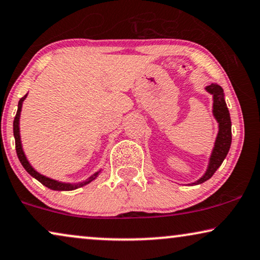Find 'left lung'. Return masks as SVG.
Listing matches in <instances>:
<instances>
[{
	"mask_svg": "<svg viewBox=\"0 0 260 260\" xmlns=\"http://www.w3.org/2000/svg\"><path fill=\"white\" fill-rule=\"evenodd\" d=\"M206 90L213 95V114L219 122V133H217L215 145H214L206 174L192 184H201V183L208 181L215 174V171L220 168L224 158H226L232 143V122L230 112H228L227 105L223 99V89L216 83H212L207 86Z\"/></svg>",
	"mask_w": 260,
	"mask_h": 260,
	"instance_id": "left-lung-1",
	"label": "left lung"
}]
</instances>
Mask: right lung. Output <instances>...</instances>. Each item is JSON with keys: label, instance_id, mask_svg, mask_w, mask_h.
Listing matches in <instances>:
<instances>
[{"label": "right lung", "instance_id": "add662e5", "mask_svg": "<svg viewBox=\"0 0 260 260\" xmlns=\"http://www.w3.org/2000/svg\"><path fill=\"white\" fill-rule=\"evenodd\" d=\"M27 98V95L23 96L22 99H20L19 101V105H17V112H16V115H15V119H14V122H13V132H14V138H15V148H16V154H17V158H19L20 162H21L23 168H25V170L28 172V174L34 177L36 179H38L41 184H44L45 186H47V188H50L52 190H58V191H70V190H75L77 188H81V186L88 184L91 181H94V179L98 177L100 171L96 172L92 176H90V177L86 179L84 182H81L78 183V184H70V183H61V182H58V181H54V179H51L46 177V176H43L40 175L39 172L34 170L32 168V165L29 164L28 160H27L25 153H23V150H22V145H21V139H20V128H19V121H20V114H21V108H22V102L23 100Z\"/></svg>", "mask_w": 260, "mask_h": 260}]
</instances>
